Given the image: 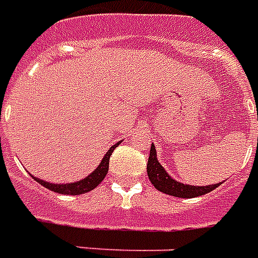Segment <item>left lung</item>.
Listing matches in <instances>:
<instances>
[{
    "instance_id": "left-lung-1",
    "label": "left lung",
    "mask_w": 258,
    "mask_h": 258,
    "mask_svg": "<svg viewBox=\"0 0 258 258\" xmlns=\"http://www.w3.org/2000/svg\"><path fill=\"white\" fill-rule=\"evenodd\" d=\"M146 171H148V177L151 179V182L157 190H160L163 194L175 196V198H185V199L198 198V196H202V195H206L211 192V190H214L217 186H220L222 184V182H217V184L206 185V186H195V185L182 184L177 179H174L164 170L162 164L159 163L155 145L151 146Z\"/></svg>"
}]
</instances>
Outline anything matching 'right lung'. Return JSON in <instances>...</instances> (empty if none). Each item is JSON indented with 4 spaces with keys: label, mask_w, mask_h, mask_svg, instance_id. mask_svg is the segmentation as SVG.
<instances>
[{
    "label": "right lung",
    "mask_w": 258,
    "mask_h": 258,
    "mask_svg": "<svg viewBox=\"0 0 258 258\" xmlns=\"http://www.w3.org/2000/svg\"><path fill=\"white\" fill-rule=\"evenodd\" d=\"M118 144H114L113 146L109 148V151L105 153V156L99 163V166L92 171L91 174H88L87 177H84L83 179L80 181H74V182H68V184H53V182H47L44 179H40L38 177H34L31 175L33 178L36 179L38 184H41L42 186H45L47 189L52 190V192H56V194H62V195H83L90 192L94 188H96L98 185L101 184L103 178L106 177L107 170H109V159L112 156V152L114 151V148H117Z\"/></svg>",
    "instance_id": "obj_1"
}]
</instances>
